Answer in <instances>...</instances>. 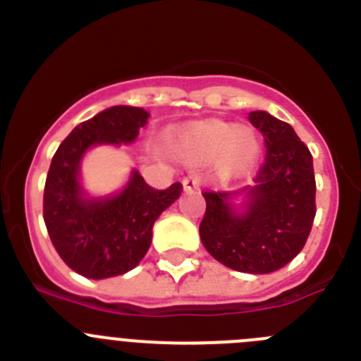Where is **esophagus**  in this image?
<instances>
[{
    "label": "esophagus",
    "mask_w": 361,
    "mask_h": 361,
    "mask_svg": "<svg viewBox=\"0 0 361 361\" xmlns=\"http://www.w3.org/2000/svg\"><path fill=\"white\" fill-rule=\"evenodd\" d=\"M183 186H184V191H195V190H199L200 177L197 173H190L183 180Z\"/></svg>",
    "instance_id": "esophagus-1"
}]
</instances>
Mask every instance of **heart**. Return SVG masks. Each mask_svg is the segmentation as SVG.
<instances>
[{
  "mask_svg": "<svg viewBox=\"0 0 361 361\" xmlns=\"http://www.w3.org/2000/svg\"><path fill=\"white\" fill-rule=\"evenodd\" d=\"M178 145L191 161L216 159L220 173L228 177L250 170L260 155V141L253 130L219 119L190 124L178 133Z\"/></svg>",
  "mask_w": 361,
  "mask_h": 361,
  "instance_id": "b5f03b06",
  "label": "heart"
}]
</instances>
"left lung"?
Wrapping results in <instances>:
<instances>
[{
	"label": "left lung",
	"instance_id": "1",
	"mask_svg": "<svg viewBox=\"0 0 361 361\" xmlns=\"http://www.w3.org/2000/svg\"><path fill=\"white\" fill-rule=\"evenodd\" d=\"M247 119L260 130L266 145L257 184L235 193L202 191L206 213L199 231L204 247L220 264L264 275L304 250L317 215V183L311 152L291 124L267 111H251ZM237 192L250 197L244 214H235L228 204Z\"/></svg>",
	"mask_w": 361,
	"mask_h": 361
}]
</instances>
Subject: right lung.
Segmentation results:
<instances>
[{
  "label": "right lung",
  "mask_w": 361,
  "mask_h": 361,
  "mask_svg": "<svg viewBox=\"0 0 361 361\" xmlns=\"http://www.w3.org/2000/svg\"><path fill=\"white\" fill-rule=\"evenodd\" d=\"M148 117L142 108H108L78 124L50 162L43 193L47 231L63 262L86 279H110L133 269L148 253L155 220L183 191L180 183L155 190L133 171L119 195L82 199L78 180L82 153L94 145L135 141Z\"/></svg>",
  "instance_id": "right-lung-1"
}]
</instances>
